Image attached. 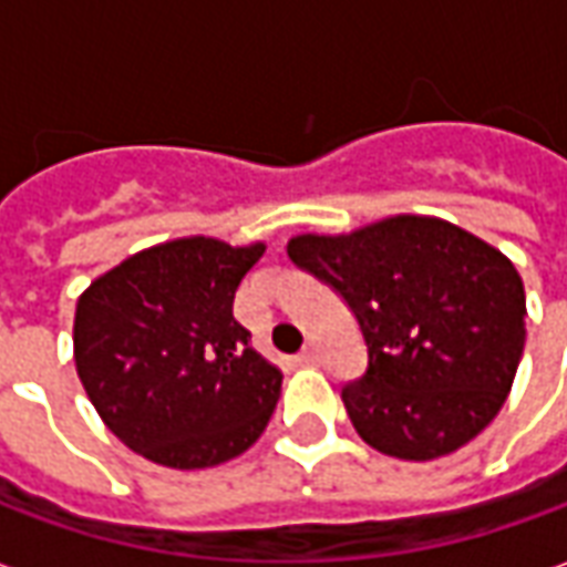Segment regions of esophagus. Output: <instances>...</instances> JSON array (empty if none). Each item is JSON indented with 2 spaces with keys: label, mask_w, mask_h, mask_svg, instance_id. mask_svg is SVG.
Returning a JSON list of instances; mask_svg holds the SVG:
<instances>
[{
  "label": "esophagus",
  "mask_w": 567,
  "mask_h": 567,
  "mask_svg": "<svg viewBox=\"0 0 567 567\" xmlns=\"http://www.w3.org/2000/svg\"><path fill=\"white\" fill-rule=\"evenodd\" d=\"M297 361H300V364H316V361H319V349H316V346H307V349L297 355Z\"/></svg>",
  "instance_id": "obj_1"
}]
</instances>
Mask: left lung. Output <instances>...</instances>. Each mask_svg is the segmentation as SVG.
<instances>
[{
    "label": "left lung",
    "instance_id": "8db88e82",
    "mask_svg": "<svg viewBox=\"0 0 567 567\" xmlns=\"http://www.w3.org/2000/svg\"><path fill=\"white\" fill-rule=\"evenodd\" d=\"M288 258L331 285L368 346L346 413L373 450L431 462L498 416L525 346L511 260L440 218L394 215L340 236L303 234Z\"/></svg>",
    "mask_w": 567,
    "mask_h": 567
}]
</instances>
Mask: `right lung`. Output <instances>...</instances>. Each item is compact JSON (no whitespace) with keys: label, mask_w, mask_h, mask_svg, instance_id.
<instances>
[{"label":"right lung","mask_w":567,"mask_h":567,"mask_svg":"<svg viewBox=\"0 0 567 567\" xmlns=\"http://www.w3.org/2000/svg\"><path fill=\"white\" fill-rule=\"evenodd\" d=\"M264 248L185 236L117 264L79 297L81 385L109 431L148 462H230L270 422L282 370L234 319L236 288Z\"/></svg>","instance_id":"add662e5"}]
</instances>
